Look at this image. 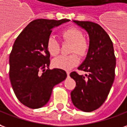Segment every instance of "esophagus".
I'll return each mask as SVG.
<instances>
[{
    "label": "esophagus",
    "instance_id": "1",
    "mask_svg": "<svg viewBox=\"0 0 127 127\" xmlns=\"http://www.w3.org/2000/svg\"><path fill=\"white\" fill-rule=\"evenodd\" d=\"M69 74H70V72H69V71H67V76H68V77L69 76Z\"/></svg>",
    "mask_w": 127,
    "mask_h": 127
}]
</instances>
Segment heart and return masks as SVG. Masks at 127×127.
Wrapping results in <instances>:
<instances>
[{
  "mask_svg": "<svg viewBox=\"0 0 127 127\" xmlns=\"http://www.w3.org/2000/svg\"><path fill=\"white\" fill-rule=\"evenodd\" d=\"M61 36L64 42L71 43L69 53L72 54L56 58L53 60V66L61 69L69 70L78 65L80 62V59L76 53L81 58L87 55L90 46L89 42L83 37V32L76 28H69L64 30L62 32ZM46 48L51 56H56L60 53V43L53 36H51L46 42Z\"/></svg>",
  "mask_w": 127,
  "mask_h": 127,
  "instance_id": "1",
  "label": "heart"
}]
</instances>
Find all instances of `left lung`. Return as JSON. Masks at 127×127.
Here are the masks:
<instances>
[{
    "label": "left lung",
    "instance_id": "left-lung-1",
    "mask_svg": "<svg viewBox=\"0 0 127 127\" xmlns=\"http://www.w3.org/2000/svg\"><path fill=\"white\" fill-rule=\"evenodd\" d=\"M73 21L88 33L90 46L86 58L78 68L88 74L85 77L76 71L70 74L76 81L71 98L79 110L91 112L104 103L114 81L116 58L113 44L99 24L91 21Z\"/></svg>",
    "mask_w": 127,
    "mask_h": 127
}]
</instances>
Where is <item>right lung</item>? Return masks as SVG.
I'll return each instance as SVG.
<instances>
[{"instance_id":"1","label":"right lung","mask_w":127,"mask_h":127,"mask_svg":"<svg viewBox=\"0 0 127 127\" xmlns=\"http://www.w3.org/2000/svg\"><path fill=\"white\" fill-rule=\"evenodd\" d=\"M69 19H39L31 21L17 37L9 55V79L14 93L24 106H44L53 87L67 78L65 71L49 68L46 42L54 27Z\"/></svg>"}]
</instances>
